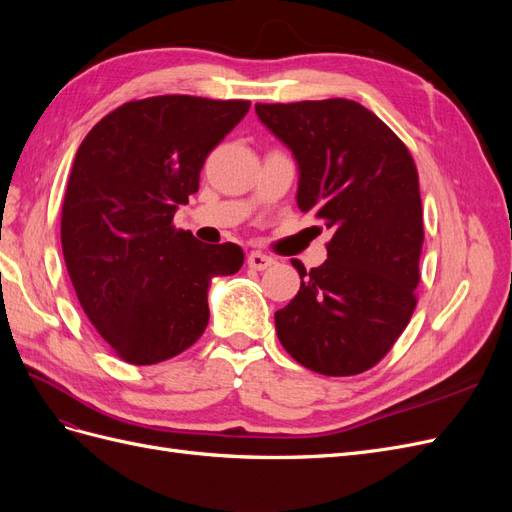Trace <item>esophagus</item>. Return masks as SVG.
Wrapping results in <instances>:
<instances>
[{"instance_id": "34e87169", "label": "esophagus", "mask_w": 512, "mask_h": 512, "mask_svg": "<svg viewBox=\"0 0 512 512\" xmlns=\"http://www.w3.org/2000/svg\"><path fill=\"white\" fill-rule=\"evenodd\" d=\"M247 265H250V269H254V271H265V269L275 265V260L271 256H267V254L252 252L250 256H247Z\"/></svg>"}]
</instances>
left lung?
I'll list each match as a JSON object with an SVG mask.
<instances>
[{"label": "left lung", "mask_w": 512, "mask_h": 512, "mask_svg": "<svg viewBox=\"0 0 512 512\" xmlns=\"http://www.w3.org/2000/svg\"><path fill=\"white\" fill-rule=\"evenodd\" d=\"M299 166L297 205L333 230L327 260L275 312L294 361L324 376L374 367L404 333L421 282L423 207L408 147L354 100L256 104Z\"/></svg>", "instance_id": "obj_1"}]
</instances>
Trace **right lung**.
Listing matches in <instances>:
<instances>
[{
    "label": "right lung",
    "mask_w": 512,
    "mask_h": 512,
    "mask_svg": "<svg viewBox=\"0 0 512 512\" xmlns=\"http://www.w3.org/2000/svg\"><path fill=\"white\" fill-rule=\"evenodd\" d=\"M247 111V100H132L76 151L61 207L64 260L83 312L126 363L188 350L207 329L211 280L243 265L239 245L200 243L173 218Z\"/></svg>",
    "instance_id": "1"
}]
</instances>
